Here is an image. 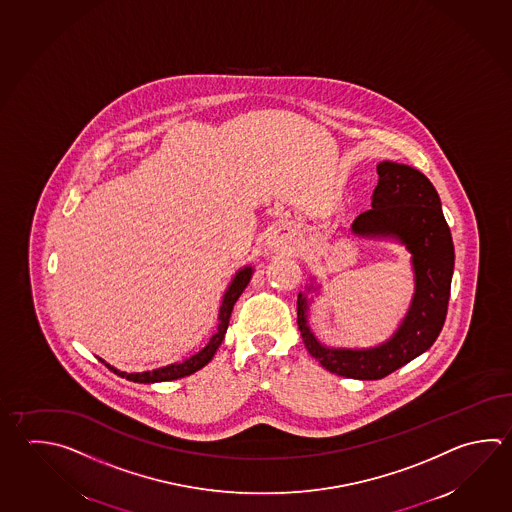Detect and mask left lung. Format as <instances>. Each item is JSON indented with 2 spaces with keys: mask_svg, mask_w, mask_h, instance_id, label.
Masks as SVG:
<instances>
[{
  "mask_svg": "<svg viewBox=\"0 0 512 512\" xmlns=\"http://www.w3.org/2000/svg\"><path fill=\"white\" fill-rule=\"evenodd\" d=\"M371 208L353 222L362 235H393L413 253L416 293L404 324L380 348L328 349L309 331L308 302L297 299V324L309 355L338 377L378 380L422 355L444 328L451 297L454 246L440 197L431 181L405 164L378 163Z\"/></svg>",
  "mask_w": 512,
  "mask_h": 512,
  "instance_id": "obj_1",
  "label": "left lung"
}]
</instances>
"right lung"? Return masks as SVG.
<instances>
[{"label":"right lung","mask_w":512,"mask_h":512,"mask_svg":"<svg viewBox=\"0 0 512 512\" xmlns=\"http://www.w3.org/2000/svg\"><path fill=\"white\" fill-rule=\"evenodd\" d=\"M250 279L251 268H244V270L239 271V273L235 275V279H233L232 284H230V288H228L226 295H224V299H222L217 333L213 335L212 340L208 342V346H206V348L201 349L197 355H193L192 358L184 360V362H181V364H172V366L161 367V369H154V371H145V373H123V371H117V369H114V367L105 364V360H101V358H99V360H101V362H103V364H105V366H107L110 371H114L116 375H119V377L126 378V380H132V382H139V384L166 382V380H177V378H183L188 377V375H192V373H195V371H199L201 367L206 366V364L212 360L213 355H215V351H217V348L221 346L224 333H226L228 324H230V317H232L233 306H235L237 299L241 297V293L244 291V288L248 286Z\"/></svg>","instance_id":"add662e5"}]
</instances>
